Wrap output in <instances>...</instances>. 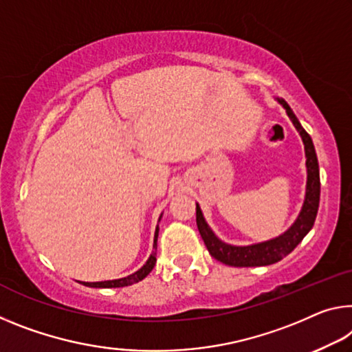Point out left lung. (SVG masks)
Returning a JSON list of instances; mask_svg holds the SVG:
<instances>
[{"mask_svg":"<svg viewBox=\"0 0 352 352\" xmlns=\"http://www.w3.org/2000/svg\"><path fill=\"white\" fill-rule=\"evenodd\" d=\"M283 108L287 109V114L292 119L293 125L296 126L300 138H302L304 148H305V166H307V188H305V200L302 210L294 221V224L288 228L280 236L272 238L270 241L250 244V246H232L221 241L213 230L206 224L205 217L202 214L199 204H196V221L200 236L211 256H214L217 261L226 263L228 266L236 267H249V266H267L280 261L283 256L293 252L294 248L302 241L304 236L311 230L315 224L318 206H320V166H318L316 152L311 142V138L307 133L302 125L299 124L298 117L289 108L288 103L283 98H277Z\"/></svg>","mask_w":352,"mask_h":352,"instance_id":"8db88e82","label":"left lung"}]
</instances>
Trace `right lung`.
<instances>
[{"label":"right lung","mask_w":352,"mask_h":352,"mask_svg":"<svg viewBox=\"0 0 352 352\" xmlns=\"http://www.w3.org/2000/svg\"><path fill=\"white\" fill-rule=\"evenodd\" d=\"M161 219V216H160ZM156 239H158V227H156L155 232V239H153V252L150 255V258L147 260V263L144 265L141 270L136 271L135 274L122 277V278H116V280H104V282H81L82 285L86 287H92V288H119V287H128L133 285V283H138L139 280H142L144 277H147L150 274V271L153 270V266L156 263Z\"/></svg>","instance_id":"add662e5"}]
</instances>
